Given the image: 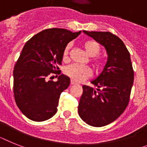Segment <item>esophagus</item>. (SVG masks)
Segmentation results:
<instances>
[{
	"label": "esophagus",
	"instance_id": "34e87169",
	"mask_svg": "<svg viewBox=\"0 0 147 147\" xmlns=\"http://www.w3.org/2000/svg\"><path fill=\"white\" fill-rule=\"evenodd\" d=\"M70 84H71V85H74V84H77V83H76V82L75 81H73V80L71 79V82H70Z\"/></svg>",
	"mask_w": 147,
	"mask_h": 147
}]
</instances>
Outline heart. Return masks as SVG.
Returning <instances> with one entry per match:
<instances>
[{
	"label": "heart",
	"instance_id": "b5f03b06",
	"mask_svg": "<svg viewBox=\"0 0 147 147\" xmlns=\"http://www.w3.org/2000/svg\"><path fill=\"white\" fill-rule=\"evenodd\" d=\"M84 49L89 56L91 57V63L96 69H101L104 66V60L102 57L98 56L101 51V47L98 42L92 39L85 40L82 43ZM69 51V45H67L63 51V59L67 58ZM64 74L71 80L79 82L87 79L92 75V70L88 66H81L76 64H71L66 66L64 69Z\"/></svg>",
	"mask_w": 147,
	"mask_h": 147
}]
</instances>
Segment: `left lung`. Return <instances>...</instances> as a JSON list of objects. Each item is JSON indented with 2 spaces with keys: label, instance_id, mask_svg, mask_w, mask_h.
Returning a JSON list of instances; mask_svg holds the SVG:
<instances>
[{
  "label": "left lung",
  "instance_id": "8db88e82",
  "mask_svg": "<svg viewBox=\"0 0 147 147\" xmlns=\"http://www.w3.org/2000/svg\"><path fill=\"white\" fill-rule=\"evenodd\" d=\"M84 32L104 45L108 61L100 76L91 82L97 90L83 85L78 114L88 125L104 126L116 120L127 108L134 70L129 51L118 36L110 32Z\"/></svg>",
  "mask_w": 147,
  "mask_h": 147
}]
</instances>
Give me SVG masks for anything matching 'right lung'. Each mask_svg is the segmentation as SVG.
<instances>
[{"mask_svg": "<svg viewBox=\"0 0 147 147\" xmlns=\"http://www.w3.org/2000/svg\"><path fill=\"white\" fill-rule=\"evenodd\" d=\"M81 33L49 28L24 45L13 70V92L17 106L28 119L45 121L57 113L60 94L70 84L69 78L60 75L59 66L67 44ZM54 74L59 80L48 81Z\"/></svg>", "mask_w": 147, "mask_h": 147, "instance_id": "1", "label": "right lung"}]
</instances>
